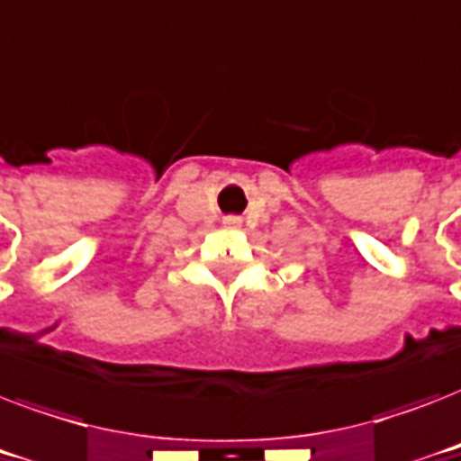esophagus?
I'll use <instances>...</instances> for the list:
<instances>
[{
    "mask_svg": "<svg viewBox=\"0 0 461 461\" xmlns=\"http://www.w3.org/2000/svg\"><path fill=\"white\" fill-rule=\"evenodd\" d=\"M224 227H230V230H237V227H241V220L234 215L224 217Z\"/></svg>",
    "mask_w": 461,
    "mask_h": 461,
    "instance_id": "esophagus-1",
    "label": "esophagus"
}]
</instances>
